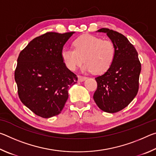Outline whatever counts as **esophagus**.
<instances>
[{"instance_id": "34e87169", "label": "esophagus", "mask_w": 156, "mask_h": 156, "mask_svg": "<svg viewBox=\"0 0 156 156\" xmlns=\"http://www.w3.org/2000/svg\"><path fill=\"white\" fill-rule=\"evenodd\" d=\"M86 79H87L86 76H80V75L78 76V80L79 82H83L84 80H85Z\"/></svg>"}]
</instances>
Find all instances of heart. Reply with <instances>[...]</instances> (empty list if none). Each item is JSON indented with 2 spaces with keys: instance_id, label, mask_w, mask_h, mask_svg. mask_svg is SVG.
Masks as SVG:
<instances>
[{
  "instance_id": "heart-1",
  "label": "heart",
  "mask_w": 156,
  "mask_h": 156,
  "mask_svg": "<svg viewBox=\"0 0 156 156\" xmlns=\"http://www.w3.org/2000/svg\"><path fill=\"white\" fill-rule=\"evenodd\" d=\"M74 49H64L63 62L71 71L85 63L84 69L95 74H102L109 69L116 56V47L109 40H102L92 35H83L73 42Z\"/></svg>"
}]
</instances>
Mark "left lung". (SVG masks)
<instances>
[{
    "instance_id": "left-lung-1",
    "label": "left lung",
    "mask_w": 156,
    "mask_h": 156,
    "mask_svg": "<svg viewBox=\"0 0 156 156\" xmlns=\"http://www.w3.org/2000/svg\"><path fill=\"white\" fill-rule=\"evenodd\" d=\"M116 47V56L109 69L96 77L97 89L94 100L100 109L107 113L120 112L133 100L139 89L141 64L134 46L122 34L102 28Z\"/></svg>"
}]
</instances>
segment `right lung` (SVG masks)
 Instances as JSON below:
<instances>
[{
  "instance_id": "add662e5",
  "label": "right lung",
  "mask_w": 156,
  "mask_h": 156,
  "mask_svg": "<svg viewBox=\"0 0 156 156\" xmlns=\"http://www.w3.org/2000/svg\"><path fill=\"white\" fill-rule=\"evenodd\" d=\"M74 34L47 32L20 51L14 72L21 102L36 115H58L68 99V89L78 77L63 62V46Z\"/></svg>"
}]
</instances>
